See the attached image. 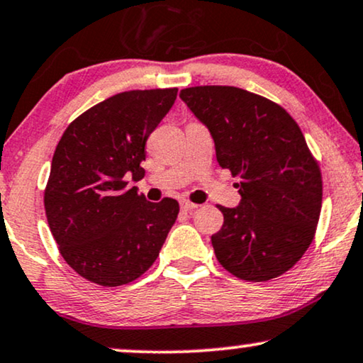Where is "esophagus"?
I'll list each match as a JSON object with an SVG mask.
<instances>
[{
  "instance_id": "1",
  "label": "esophagus",
  "mask_w": 363,
  "mask_h": 363,
  "mask_svg": "<svg viewBox=\"0 0 363 363\" xmlns=\"http://www.w3.org/2000/svg\"><path fill=\"white\" fill-rule=\"evenodd\" d=\"M197 204H192V202H189V201H182L181 202V209L182 211H186V212H192V211H196L197 209Z\"/></svg>"
}]
</instances>
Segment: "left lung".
<instances>
[{
  "instance_id": "8db88e82",
  "label": "left lung",
  "mask_w": 363,
  "mask_h": 363,
  "mask_svg": "<svg viewBox=\"0 0 363 363\" xmlns=\"http://www.w3.org/2000/svg\"><path fill=\"white\" fill-rule=\"evenodd\" d=\"M179 96L209 129L219 166L240 179L239 206H219L217 260L249 282L279 277L308 249L322 207L320 169L301 128L279 104L234 86Z\"/></svg>"
}]
</instances>
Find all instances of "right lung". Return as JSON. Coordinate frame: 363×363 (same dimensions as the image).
<instances>
[{
	"mask_svg": "<svg viewBox=\"0 0 363 363\" xmlns=\"http://www.w3.org/2000/svg\"><path fill=\"white\" fill-rule=\"evenodd\" d=\"M177 89L125 91L72 121L57 143L45 191L48 224L60 252L81 277L104 287L133 282L157 259L179 202H149L146 141L172 108Z\"/></svg>",
	"mask_w": 363,
	"mask_h": 363,
	"instance_id": "obj_1",
	"label": "right lung"
}]
</instances>
